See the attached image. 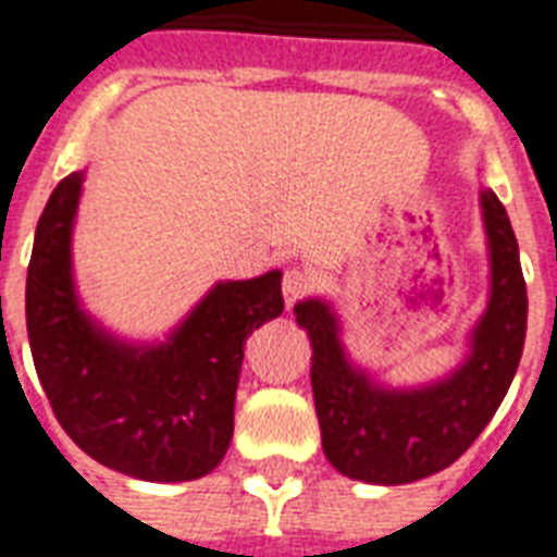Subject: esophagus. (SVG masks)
<instances>
[{"label": "esophagus", "mask_w": 557, "mask_h": 557, "mask_svg": "<svg viewBox=\"0 0 557 557\" xmlns=\"http://www.w3.org/2000/svg\"><path fill=\"white\" fill-rule=\"evenodd\" d=\"M309 292H312V277H309L306 271L288 269L286 274H283V297H286L288 309H292L297 300H304Z\"/></svg>", "instance_id": "1"}]
</instances>
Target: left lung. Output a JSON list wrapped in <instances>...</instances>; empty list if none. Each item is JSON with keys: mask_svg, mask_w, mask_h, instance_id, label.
Returning a JSON list of instances; mask_svg holds the SVG:
<instances>
[{"mask_svg": "<svg viewBox=\"0 0 557 557\" xmlns=\"http://www.w3.org/2000/svg\"><path fill=\"white\" fill-rule=\"evenodd\" d=\"M492 245V300L474 332V352L450 379L413 393H389L347 364L338 323L318 300L295 306L312 338V393L326 459L364 483H413L448 468L492 422L527 341V280L506 208L483 193Z\"/></svg>", "mask_w": 557, "mask_h": 557, "instance_id": "1", "label": "left lung"}]
</instances>
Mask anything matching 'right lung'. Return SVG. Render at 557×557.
<instances>
[{
	"label": "right lung",
	"mask_w": 557,
	"mask_h": 557,
	"mask_svg": "<svg viewBox=\"0 0 557 557\" xmlns=\"http://www.w3.org/2000/svg\"><path fill=\"white\" fill-rule=\"evenodd\" d=\"M81 185L72 173L54 187L28 262L25 323L42 389L100 466L159 483L199 480L231 445L245 338L283 312V274L219 283L170 344L121 347L74 300L69 239Z\"/></svg>",
	"instance_id": "right-lung-1"
}]
</instances>
